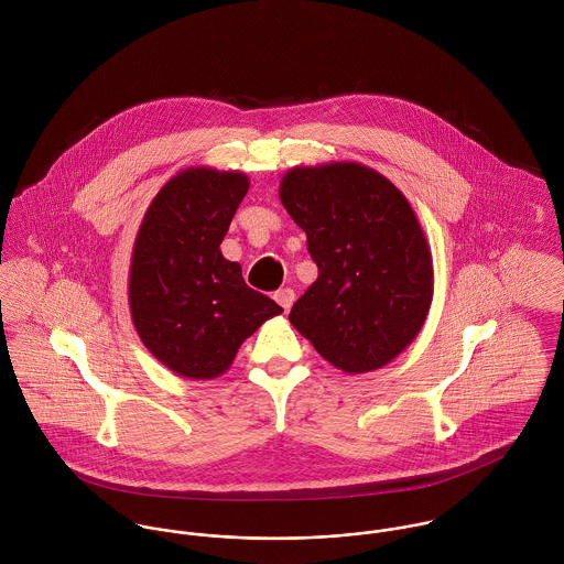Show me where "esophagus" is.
I'll return each mask as SVG.
<instances>
[{
  "label": "esophagus",
  "mask_w": 564,
  "mask_h": 564,
  "mask_svg": "<svg viewBox=\"0 0 564 564\" xmlns=\"http://www.w3.org/2000/svg\"><path fill=\"white\" fill-rule=\"evenodd\" d=\"M273 297H275V302H278L284 311H289V308L293 306V302H295V291H293V289H280Z\"/></svg>",
  "instance_id": "1"
}]
</instances>
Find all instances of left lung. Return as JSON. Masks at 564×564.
Returning a JSON list of instances; mask_svg holds the SVG:
<instances>
[{
    "label": "left lung",
    "mask_w": 564,
    "mask_h": 564,
    "mask_svg": "<svg viewBox=\"0 0 564 564\" xmlns=\"http://www.w3.org/2000/svg\"><path fill=\"white\" fill-rule=\"evenodd\" d=\"M280 202L319 267L289 319L345 373L382 369L416 338L434 295L432 251L402 191L360 162L293 166Z\"/></svg>",
    "instance_id": "obj_1"
}]
</instances>
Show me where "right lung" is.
Instances as JSON below:
<instances>
[{
	"instance_id": "right-lung-1",
	"label": "right lung",
	"mask_w": 564,
	"mask_h": 564,
	"mask_svg": "<svg viewBox=\"0 0 564 564\" xmlns=\"http://www.w3.org/2000/svg\"><path fill=\"white\" fill-rule=\"evenodd\" d=\"M247 188L241 171L184 169L156 193L137 232L132 323L150 354L182 378H219L242 340L282 313L219 249Z\"/></svg>"
}]
</instances>
